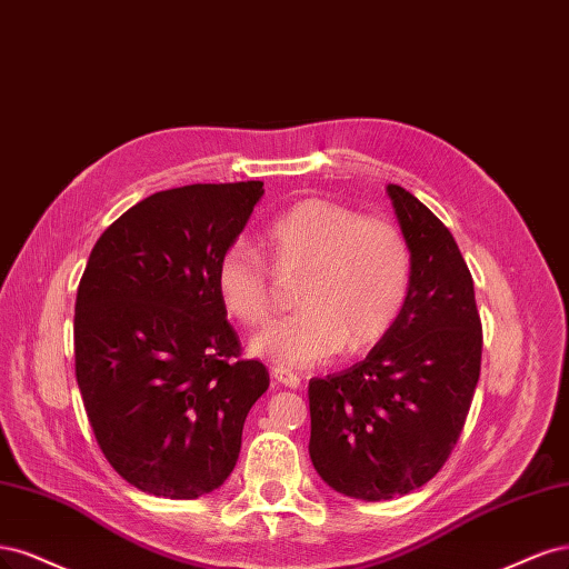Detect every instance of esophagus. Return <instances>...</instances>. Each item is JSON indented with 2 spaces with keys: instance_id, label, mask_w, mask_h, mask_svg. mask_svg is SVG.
Instances as JSON below:
<instances>
[{
  "instance_id": "34e87169",
  "label": "esophagus",
  "mask_w": 569,
  "mask_h": 569,
  "mask_svg": "<svg viewBox=\"0 0 569 569\" xmlns=\"http://www.w3.org/2000/svg\"><path fill=\"white\" fill-rule=\"evenodd\" d=\"M271 378L286 385V388H292V390L300 388V376L292 373L290 369H283V366H271Z\"/></svg>"
}]
</instances>
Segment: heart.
Masks as SVG:
<instances>
[{"mask_svg":"<svg viewBox=\"0 0 569 569\" xmlns=\"http://www.w3.org/2000/svg\"><path fill=\"white\" fill-rule=\"evenodd\" d=\"M279 271H305L300 311L252 336L250 352L283 369H311L342 347L359 355L388 338L405 315L413 286L407 233L380 217H363L336 200L309 198L273 219L264 233ZM231 317L264 323L277 296L267 262L243 243L224 250L214 271Z\"/></svg>","mask_w":569,"mask_h":569,"instance_id":"b5f03b06","label":"heart"}]
</instances>
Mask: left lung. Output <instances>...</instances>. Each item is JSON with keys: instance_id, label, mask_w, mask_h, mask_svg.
I'll list each match as a JSON object with an SVG mask.
<instances>
[{"instance_id": "1", "label": "left lung", "mask_w": 569, "mask_h": 569, "mask_svg": "<svg viewBox=\"0 0 569 569\" xmlns=\"http://www.w3.org/2000/svg\"><path fill=\"white\" fill-rule=\"evenodd\" d=\"M413 250L405 315L363 361L309 380V456L345 497L388 501L430 482L447 463L480 380L482 321L451 231L388 184Z\"/></svg>"}]
</instances>
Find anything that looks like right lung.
I'll return each instance as SVG.
<instances>
[{"label": "right lung", "mask_w": 569, "mask_h": 569, "mask_svg": "<svg viewBox=\"0 0 569 569\" xmlns=\"http://www.w3.org/2000/svg\"><path fill=\"white\" fill-rule=\"evenodd\" d=\"M262 193V181L158 191L91 248L76 300L78 388L108 463L153 497L222 487L269 388L214 283Z\"/></svg>", "instance_id": "obj_1"}]
</instances>
